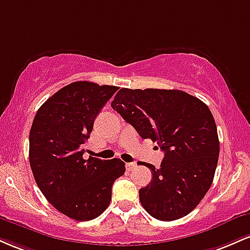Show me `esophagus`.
I'll return each mask as SVG.
<instances>
[{
    "label": "esophagus",
    "instance_id": "obj_1",
    "mask_svg": "<svg viewBox=\"0 0 250 250\" xmlns=\"http://www.w3.org/2000/svg\"><path fill=\"white\" fill-rule=\"evenodd\" d=\"M134 168H136V163L135 162H128V163H125V169H127V170H133Z\"/></svg>",
    "mask_w": 250,
    "mask_h": 250
}]
</instances>
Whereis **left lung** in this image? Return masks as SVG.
<instances>
[{
	"instance_id": "obj_1",
	"label": "left lung",
	"mask_w": 250,
	"mask_h": 250,
	"mask_svg": "<svg viewBox=\"0 0 250 250\" xmlns=\"http://www.w3.org/2000/svg\"><path fill=\"white\" fill-rule=\"evenodd\" d=\"M114 110L142 139L157 141L165 151L140 201L157 220L174 221L196 208L210 188L220 154L214 117L197 97L176 89H120Z\"/></svg>"
}]
</instances>
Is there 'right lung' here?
Instances as JSON below:
<instances>
[{
  "instance_id": "obj_1",
  "label": "right lung",
  "mask_w": 250,
  "mask_h": 250,
  "mask_svg": "<svg viewBox=\"0 0 250 250\" xmlns=\"http://www.w3.org/2000/svg\"><path fill=\"white\" fill-rule=\"evenodd\" d=\"M115 85L77 81L60 89L37 110L29 134V161L44 197L65 216L89 221L111 201V187L125 174L120 159L84 160L83 145Z\"/></svg>"
}]
</instances>
